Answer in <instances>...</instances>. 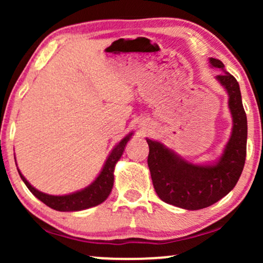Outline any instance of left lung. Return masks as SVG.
<instances>
[{
  "mask_svg": "<svg viewBox=\"0 0 263 263\" xmlns=\"http://www.w3.org/2000/svg\"><path fill=\"white\" fill-rule=\"evenodd\" d=\"M210 63L224 71L217 75V80L229 95L233 122L231 136L219 159L214 164H193L161 142L146 139L149 147L147 163L157 195L164 202L188 211L210 207L228 195L238 182L246 163L248 124L239 85L224 69L221 61L211 57Z\"/></svg>",
  "mask_w": 263,
  "mask_h": 263,
  "instance_id": "obj_1",
  "label": "left lung"
}]
</instances>
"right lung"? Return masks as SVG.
<instances>
[{
  "label": "right lung",
  "mask_w": 263,
  "mask_h": 263,
  "mask_svg": "<svg viewBox=\"0 0 263 263\" xmlns=\"http://www.w3.org/2000/svg\"><path fill=\"white\" fill-rule=\"evenodd\" d=\"M133 133L128 134L125 138L121 140L120 142L115 146V148L111 151V153L107 157V159L104 164V166L100 171L95 181L86 188L79 190V192L68 194V195H49V194L42 193L33 188L26 178L24 177L19 168V175L21 179H23L25 184L30 192L33 195L42 201L43 203H45L46 206H49L52 210L60 211V212H74V211H82L87 210V208L95 207L97 204H100L107 199V196L110 195L111 190H112L114 185V171L116 163L120 160V158L123 154V151L125 148V145L129 141V139L132 138Z\"/></svg>",
  "instance_id": "obj_1"
}]
</instances>
